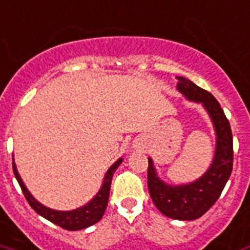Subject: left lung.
Here are the masks:
<instances>
[{"label":"left lung","mask_w":250,"mask_h":250,"mask_svg":"<svg viewBox=\"0 0 250 250\" xmlns=\"http://www.w3.org/2000/svg\"><path fill=\"white\" fill-rule=\"evenodd\" d=\"M177 90L188 101L201 103L209 114L216 132L213 162L196 182L183 186H168L160 180L148 159V191L153 204L167 217L196 220L217 201L233 168V136L223 108L214 97L184 77H177Z\"/></svg>","instance_id":"1"}]
</instances>
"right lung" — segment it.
<instances>
[{
	"mask_svg": "<svg viewBox=\"0 0 250 250\" xmlns=\"http://www.w3.org/2000/svg\"><path fill=\"white\" fill-rule=\"evenodd\" d=\"M122 162H123V159L116 160L111 166L110 169L106 172L104 179H103V184H102L101 189L97 193V196L90 203H87L86 205H83L81 208H77V209L74 210H55L50 209V208H47L45 205H42L40 201H37L31 196L30 192L27 191V188L25 187L23 182H22L20 173L17 171L14 162H13V172H14V176H16L17 182H18L22 192H23V195H25V199H26L27 203L30 204L31 208L36 210L37 213L41 214L42 217H45L46 220H49V221H51L55 225L61 227V228L67 229V230H79V229H84L90 227V225H94V224L98 223L103 217L104 210H106L107 203H108L112 176H114V172L116 171V168L119 167Z\"/></svg>",
	"mask_w": 250,
	"mask_h": 250,
	"instance_id": "add662e5",
	"label": "right lung"
}]
</instances>
